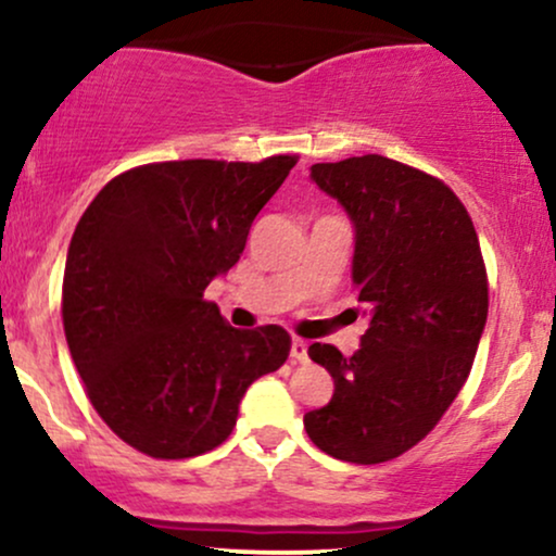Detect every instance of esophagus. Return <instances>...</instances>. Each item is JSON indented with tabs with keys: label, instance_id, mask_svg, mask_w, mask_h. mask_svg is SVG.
Listing matches in <instances>:
<instances>
[{
	"label": "esophagus",
	"instance_id": "1",
	"mask_svg": "<svg viewBox=\"0 0 556 556\" xmlns=\"http://www.w3.org/2000/svg\"><path fill=\"white\" fill-rule=\"evenodd\" d=\"M290 358L295 361V363L308 361V344H305L303 340H292V344H290Z\"/></svg>",
	"mask_w": 556,
	"mask_h": 556
}]
</instances>
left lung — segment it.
<instances>
[{
	"mask_svg": "<svg viewBox=\"0 0 556 556\" xmlns=\"http://www.w3.org/2000/svg\"><path fill=\"white\" fill-rule=\"evenodd\" d=\"M311 180L353 222V285L368 329L350 358L311 344L334 394L303 424L337 460L387 463L439 424L468 379L489 314L481 245L460 198L394 159L314 164Z\"/></svg>",
	"mask_w": 556,
	"mask_h": 556,
	"instance_id": "left-lung-1",
	"label": "left lung"
}]
</instances>
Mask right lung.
Returning a JSON list of instances; mask_svg holds the SVG:
<instances>
[{
  "mask_svg": "<svg viewBox=\"0 0 556 556\" xmlns=\"http://www.w3.org/2000/svg\"><path fill=\"white\" fill-rule=\"evenodd\" d=\"M295 162L146 164L106 182L80 216L62 282L67 348L96 413L143 455L219 446L245 389L290 355L282 327H229L203 290L238 264Z\"/></svg>",
  "mask_w": 556,
  "mask_h": 556,
  "instance_id": "add662e5",
  "label": "right lung"
}]
</instances>
